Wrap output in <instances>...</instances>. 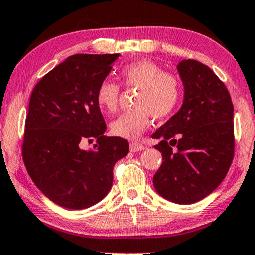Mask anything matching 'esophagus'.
Wrapping results in <instances>:
<instances>
[{
	"label": "esophagus",
	"instance_id": "1",
	"mask_svg": "<svg viewBox=\"0 0 255 255\" xmlns=\"http://www.w3.org/2000/svg\"><path fill=\"white\" fill-rule=\"evenodd\" d=\"M145 146L142 144V143H137V142H132L130 143V150L132 152H137V151H142L144 150Z\"/></svg>",
	"mask_w": 255,
	"mask_h": 255
}]
</instances>
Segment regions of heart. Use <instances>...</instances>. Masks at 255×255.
Instances as JSON below:
<instances>
[{"mask_svg": "<svg viewBox=\"0 0 255 255\" xmlns=\"http://www.w3.org/2000/svg\"><path fill=\"white\" fill-rule=\"evenodd\" d=\"M121 76L128 87L138 88L136 110L123 113L110 124L115 136L125 139H137L154 119L168 117L178 106L181 87L174 75L162 73L156 63L142 59L125 65ZM119 87L110 80H104L97 89V101L101 110L115 112L118 106Z\"/></svg>", "mask_w": 255, "mask_h": 255, "instance_id": "obj_1", "label": "heart"}]
</instances>
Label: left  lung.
I'll return each mask as SVG.
<instances>
[{"label": "left lung", "instance_id": "left-lung-1", "mask_svg": "<svg viewBox=\"0 0 255 255\" xmlns=\"http://www.w3.org/2000/svg\"><path fill=\"white\" fill-rule=\"evenodd\" d=\"M184 86L180 110L152 138L162 152L154 175L156 192L176 204H192L218 187L234 156V107L224 83L194 59L176 65Z\"/></svg>", "mask_w": 255, "mask_h": 255}]
</instances>
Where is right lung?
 <instances>
[{
    "label": "right lung",
    "mask_w": 255,
    "mask_h": 255,
    "mask_svg": "<svg viewBox=\"0 0 255 255\" xmlns=\"http://www.w3.org/2000/svg\"><path fill=\"white\" fill-rule=\"evenodd\" d=\"M119 53L74 55L33 89L26 117L22 157L29 176L56 204L81 210L97 204L112 187L113 166L128 142L106 137L97 89ZM97 139L89 151L86 140Z\"/></svg>",
    "instance_id": "add662e5"
}]
</instances>
